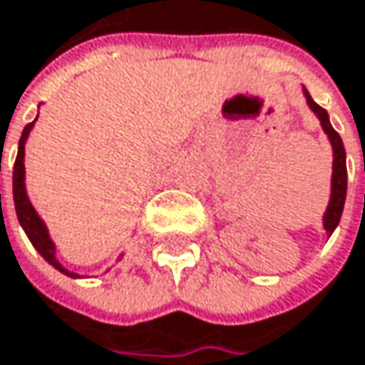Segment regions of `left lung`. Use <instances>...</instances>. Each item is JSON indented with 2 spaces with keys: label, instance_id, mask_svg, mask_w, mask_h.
<instances>
[{
  "label": "left lung",
  "instance_id": "left-lung-1",
  "mask_svg": "<svg viewBox=\"0 0 365 365\" xmlns=\"http://www.w3.org/2000/svg\"><path fill=\"white\" fill-rule=\"evenodd\" d=\"M304 97H306V103L308 108L317 114L329 144H331V153H334V161H331V193H329V204L325 208V215H323V227H325V234L331 236L334 230L338 227L340 223V217H342V208H344V200H346V153H344V146H342V140L338 135V131L331 127L329 123V114L308 95L306 87H302Z\"/></svg>",
  "mask_w": 365,
  "mask_h": 365
}]
</instances>
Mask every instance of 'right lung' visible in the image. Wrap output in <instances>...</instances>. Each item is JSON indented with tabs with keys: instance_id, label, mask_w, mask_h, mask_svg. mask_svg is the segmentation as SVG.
I'll return each mask as SVG.
<instances>
[{
	"instance_id": "1",
	"label": "right lung",
	"mask_w": 365,
	"mask_h": 365,
	"mask_svg": "<svg viewBox=\"0 0 365 365\" xmlns=\"http://www.w3.org/2000/svg\"><path fill=\"white\" fill-rule=\"evenodd\" d=\"M38 120V116H36ZM34 123H29L25 129H23V135L19 140V155H16V161H14V172H12V193H14V208H16V217H19V223L21 227L25 230L27 238L31 240V245L36 247V251L61 274L70 276V278H83L81 274L70 272L68 268L61 266V262L57 259V247L48 234V227L46 223L42 221V217L38 215V210L34 208V204L29 202V195H27V187H25V144H27V138L34 129Z\"/></svg>"
}]
</instances>
